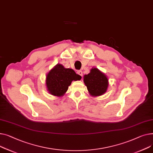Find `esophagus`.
Listing matches in <instances>:
<instances>
[{"label": "esophagus", "instance_id": "esophagus-1", "mask_svg": "<svg viewBox=\"0 0 153 153\" xmlns=\"http://www.w3.org/2000/svg\"><path fill=\"white\" fill-rule=\"evenodd\" d=\"M77 74H78L79 75H80L81 76H83V72H82V70H78V71H77Z\"/></svg>", "mask_w": 153, "mask_h": 153}]
</instances>
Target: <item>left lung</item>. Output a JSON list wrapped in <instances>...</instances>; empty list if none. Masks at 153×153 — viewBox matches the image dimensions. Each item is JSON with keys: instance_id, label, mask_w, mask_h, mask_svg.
<instances>
[{"instance_id": "left-lung-1", "label": "left lung", "mask_w": 153, "mask_h": 153, "mask_svg": "<svg viewBox=\"0 0 153 153\" xmlns=\"http://www.w3.org/2000/svg\"><path fill=\"white\" fill-rule=\"evenodd\" d=\"M83 82L88 91L93 97L104 94L107 90L109 79L107 76L97 68H92L88 75H85Z\"/></svg>"}]
</instances>
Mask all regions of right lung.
Wrapping results in <instances>:
<instances>
[{
	"label": "right lung",
	"instance_id": "1",
	"mask_svg": "<svg viewBox=\"0 0 153 153\" xmlns=\"http://www.w3.org/2000/svg\"><path fill=\"white\" fill-rule=\"evenodd\" d=\"M81 78V76L77 75L73 69L66 68L57 64L47 74L46 85L51 94L61 97L65 94L72 81L79 80Z\"/></svg>",
	"mask_w": 153,
	"mask_h": 153
}]
</instances>
